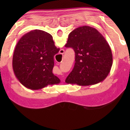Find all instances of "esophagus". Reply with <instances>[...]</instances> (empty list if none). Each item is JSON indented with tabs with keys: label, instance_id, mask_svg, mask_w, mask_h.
Masks as SVG:
<instances>
[{
	"label": "esophagus",
	"instance_id": "34e87169",
	"mask_svg": "<svg viewBox=\"0 0 130 130\" xmlns=\"http://www.w3.org/2000/svg\"><path fill=\"white\" fill-rule=\"evenodd\" d=\"M61 52H63V50H61Z\"/></svg>",
	"mask_w": 130,
	"mask_h": 130
}]
</instances>
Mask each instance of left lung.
<instances>
[{
    "mask_svg": "<svg viewBox=\"0 0 130 130\" xmlns=\"http://www.w3.org/2000/svg\"><path fill=\"white\" fill-rule=\"evenodd\" d=\"M65 47L73 48L75 55L74 67L66 83L90 86L102 82L108 75L112 65V52L96 29L88 26L75 29L69 34Z\"/></svg>",
    "mask_w": 130,
    "mask_h": 130,
    "instance_id": "8db88e82",
    "label": "left lung"
}]
</instances>
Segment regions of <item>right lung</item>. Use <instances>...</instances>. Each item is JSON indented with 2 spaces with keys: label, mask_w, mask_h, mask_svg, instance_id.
I'll return each mask as SVG.
<instances>
[{
  "label": "right lung",
  "mask_w": 130,
  "mask_h": 130,
  "mask_svg": "<svg viewBox=\"0 0 130 130\" xmlns=\"http://www.w3.org/2000/svg\"><path fill=\"white\" fill-rule=\"evenodd\" d=\"M60 48L50 34L35 29L25 34L15 46L12 68L18 80L26 88L38 90L60 80L52 72L54 56Z\"/></svg>",
  "instance_id": "right-lung-1"
}]
</instances>
